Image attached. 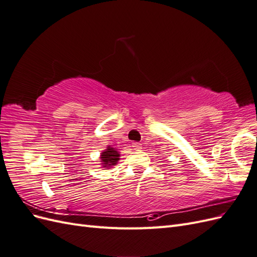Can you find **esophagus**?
<instances>
[{
	"mask_svg": "<svg viewBox=\"0 0 257 257\" xmlns=\"http://www.w3.org/2000/svg\"><path fill=\"white\" fill-rule=\"evenodd\" d=\"M132 147H133L134 150H141L142 149V145L139 143H133V144H132Z\"/></svg>",
	"mask_w": 257,
	"mask_h": 257,
	"instance_id": "obj_1",
	"label": "esophagus"
}]
</instances>
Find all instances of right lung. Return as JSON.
Masks as SVG:
<instances>
[{"mask_svg":"<svg viewBox=\"0 0 257 257\" xmlns=\"http://www.w3.org/2000/svg\"><path fill=\"white\" fill-rule=\"evenodd\" d=\"M119 153L116 150L112 149V148L108 147V149L102 153V157H100V160H102L104 167H109L114 164H116V162L119 161Z\"/></svg>","mask_w":257,"mask_h":257,"instance_id":"1","label":"right lung"}]
</instances>
